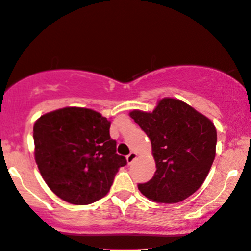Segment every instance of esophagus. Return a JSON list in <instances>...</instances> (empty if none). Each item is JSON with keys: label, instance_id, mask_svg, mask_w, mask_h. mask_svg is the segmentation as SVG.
Returning a JSON list of instances; mask_svg holds the SVG:
<instances>
[{"label": "esophagus", "instance_id": "obj_1", "mask_svg": "<svg viewBox=\"0 0 251 251\" xmlns=\"http://www.w3.org/2000/svg\"><path fill=\"white\" fill-rule=\"evenodd\" d=\"M136 157H137V153H135V152H130V153L128 154V156H126V163H128V164H131V163L134 162V160H135Z\"/></svg>", "mask_w": 251, "mask_h": 251}]
</instances>
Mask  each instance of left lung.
Listing matches in <instances>:
<instances>
[{"label":"left lung","mask_w":251,"mask_h":251,"mask_svg":"<svg viewBox=\"0 0 251 251\" xmlns=\"http://www.w3.org/2000/svg\"><path fill=\"white\" fill-rule=\"evenodd\" d=\"M151 141L156 172L141 193L158 203L185 200L205 181L215 158L216 129L208 117L177 99L164 98L151 113L130 111Z\"/></svg>","instance_id":"8db88e82"}]
</instances>
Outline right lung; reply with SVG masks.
Segmentation results:
<instances>
[{
  "label": "right lung",
  "instance_id": "add662e5",
  "mask_svg": "<svg viewBox=\"0 0 251 251\" xmlns=\"http://www.w3.org/2000/svg\"><path fill=\"white\" fill-rule=\"evenodd\" d=\"M110 121L98 111L66 107L44 114L33 126L35 159L55 196L88 205L109 192L126 159L116 153Z\"/></svg>",
  "mask_w": 251,
  "mask_h": 251
}]
</instances>
